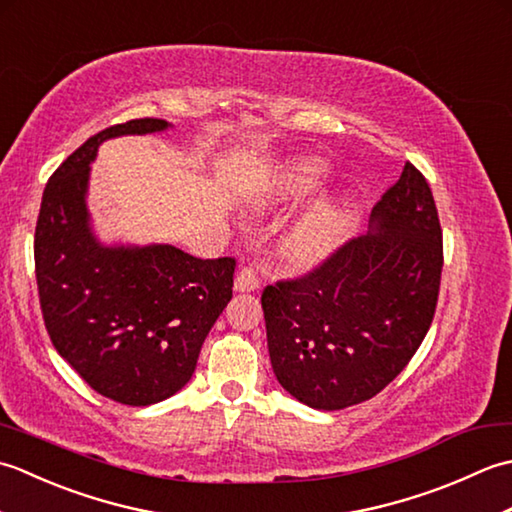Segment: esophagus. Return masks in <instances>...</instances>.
Here are the masks:
<instances>
[{"label": "esophagus", "instance_id": "34e87169", "mask_svg": "<svg viewBox=\"0 0 512 512\" xmlns=\"http://www.w3.org/2000/svg\"><path fill=\"white\" fill-rule=\"evenodd\" d=\"M259 288L257 273L250 266H244L235 277V292H253Z\"/></svg>", "mask_w": 512, "mask_h": 512}]
</instances>
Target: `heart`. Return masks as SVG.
<instances>
[{"label": "heart", "mask_w": 512, "mask_h": 512, "mask_svg": "<svg viewBox=\"0 0 512 512\" xmlns=\"http://www.w3.org/2000/svg\"><path fill=\"white\" fill-rule=\"evenodd\" d=\"M325 176V162L319 158L295 160L277 182V200H297L314 191ZM347 222L350 206L341 198H323L308 206L281 237V253L292 264L308 266L319 262L339 242Z\"/></svg>", "instance_id": "obj_1"}]
</instances>
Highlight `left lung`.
Here are the masks:
<instances>
[{
	"label": "left lung",
	"instance_id": "obj_1",
	"mask_svg": "<svg viewBox=\"0 0 512 512\" xmlns=\"http://www.w3.org/2000/svg\"><path fill=\"white\" fill-rule=\"evenodd\" d=\"M442 275L438 209L407 162L369 231L310 275L266 286L262 308L273 372L292 398L336 411L374 398L416 354Z\"/></svg>",
	"mask_w": 512,
	"mask_h": 512
}]
</instances>
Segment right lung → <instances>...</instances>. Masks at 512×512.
I'll list each match as a JSON object with an SVG mask.
<instances>
[{
	"label": "right lung",
	"mask_w": 512,
	"mask_h": 512,
	"mask_svg": "<svg viewBox=\"0 0 512 512\" xmlns=\"http://www.w3.org/2000/svg\"><path fill=\"white\" fill-rule=\"evenodd\" d=\"M162 118L107 127L52 173L35 231L39 301L52 345L101 396L147 407L189 383L202 343L233 297L235 259L171 244H103L88 209L96 151L165 132Z\"/></svg>",
	"instance_id": "obj_1"
}]
</instances>
